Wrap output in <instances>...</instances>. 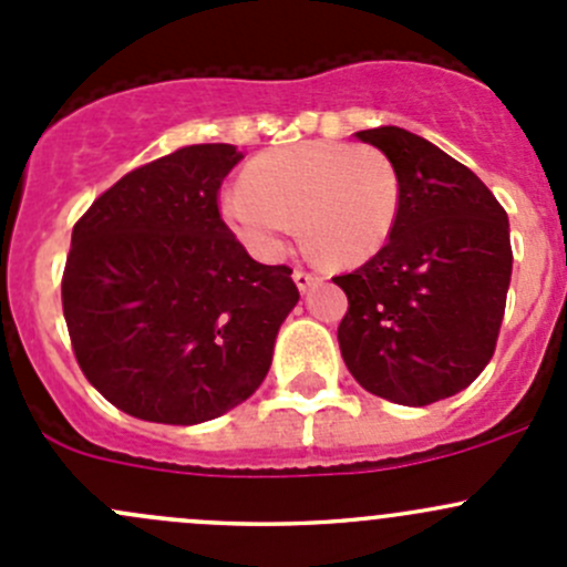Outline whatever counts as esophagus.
Wrapping results in <instances>:
<instances>
[{
    "label": "esophagus",
    "mask_w": 567,
    "mask_h": 567,
    "mask_svg": "<svg viewBox=\"0 0 567 567\" xmlns=\"http://www.w3.org/2000/svg\"><path fill=\"white\" fill-rule=\"evenodd\" d=\"M293 279H296V285H299V290H307V288H310L312 282H316L318 274L307 271V268H296V271H293Z\"/></svg>",
    "instance_id": "1"
}]
</instances>
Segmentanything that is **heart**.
<instances>
[{
    "instance_id": "b5f03b06",
    "label": "heart",
    "mask_w": 567,
    "mask_h": 567,
    "mask_svg": "<svg viewBox=\"0 0 567 567\" xmlns=\"http://www.w3.org/2000/svg\"><path fill=\"white\" fill-rule=\"evenodd\" d=\"M400 181L375 147L299 142L260 153L244 186L221 199L225 219L266 260L282 255L297 219L307 247L334 266H359L390 241Z\"/></svg>"
}]
</instances>
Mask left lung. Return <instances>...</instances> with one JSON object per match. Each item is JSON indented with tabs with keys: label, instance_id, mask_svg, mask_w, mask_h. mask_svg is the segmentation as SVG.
Segmentation results:
<instances>
[{
	"label": "left lung",
	"instance_id": "obj_1",
	"mask_svg": "<svg viewBox=\"0 0 567 567\" xmlns=\"http://www.w3.org/2000/svg\"><path fill=\"white\" fill-rule=\"evenodd\" d=\"M400 181L384 249L334 282L348 312L342 359L368 392L431 405L491 362L513 271L511 225L491 188L453 156L398 125L359 131Z\"/></svg>",
	"mask_w": 567,
	"mask_h": 567
}]
</instances>
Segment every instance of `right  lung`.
Masks as SVG:
<instances>
[{"mask_svg":"<svg viewBox=\"0 0 567 567\" xmlns=\"http://www.w3.org/2000/svg\"><path fill=\"white\" fill-rule=\"evenodd\" d=\"M244 158L188 145L131 169L73 225L62 312L73 353L125 414L197 425L266 379L299 301L290 266L251 260L219 210Z\"/></svg>","mask_w":567,"mask_h":567,"instance_id":"obj_1","label":"right lung"}]
</instances>
